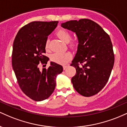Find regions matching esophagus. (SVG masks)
<instances>
[{
	"instance_id": "1",
	"label": "esophagus",
	"mask_w": 127,
	"mask_h": 127,
	"mask_svg": "<svg viewBox=\"0 0 127 127\" xmlns=\"http://www.w3.org/2000/svg\"><path fill=\"white\" fill-rule=\"evenodd\" d=\"M67 65H63V69L64 70H65V68H66L67 67Z\"/></svg>"
}]
</instances>
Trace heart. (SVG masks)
Instances as JSON below:
<instances>
[{
    "mask_svg": "<svg viewBox=\"0 0 127 127\" xmlns=\"http://www.w3.org/2000/svg\"><path fill=\"white\" fill-rule=\"evenodd\" d=\"M56 34L58 37L62 40H63L64 42H68L70 41L68 45H69L70 48H71L72 49H76L78 47L79 44L78 39H73L70 40L71 39V33L67 29H59L57 30ZM49 40L47 39L45 42V48L46 50L49 49ZM71 58H72V55L69 52H57L52 54L50 57V59L52 62L60 64H64L67 63L71 59Z\"/></svg>",
    "mask_w": 127,
    "mask_h": 127,
    "instance_id": "1",
    "label": "heart"
}]
</instances>
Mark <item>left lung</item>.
Listing matches in <instances>:
<instances>
[{"label":"left lung","mask_w":127,"mask_h":127,"mask_svg":"<svg viewBox=\"0 0 127 127\" xmlns=\"http://www.w3.org/2000/svg\"><path fill=\"white\" fill-rule=\"evenodd\" d=\"M62 27L78 36V51L70 65L76 68L72 82L79 94L85 97L97 94L104 88L115 62L113 45L107 33L89 19L71 20Z\"/></svg>","instance_id":"left-lung-1"}]
</instances>
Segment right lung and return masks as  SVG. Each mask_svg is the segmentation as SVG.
Masks as SVG:
<instances>
[{
	"mask_svg": "<svg viewBox=\"0 0 127 127\" xmlns=\"http://www.w3.org/2000/svg\"><path fill=\"white\" fill-rule=\"evenodd\" d=\"M59 21H33L23 26L16 36L12 54V68L22 91L34 101L48 98L54 91L57 75L63 67L51 62L48 68L39 70L49 58L44 55L48 36L56 28ZM44 66V65H43Z\"/></svg>",
	"mask_w": 127,
	"mask_h": 127,
	"instance_id": "1",
	"label": "right lung"
}]
</instances>
